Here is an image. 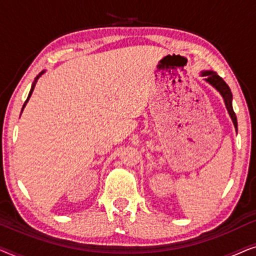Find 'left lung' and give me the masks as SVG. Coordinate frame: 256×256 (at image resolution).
<instances>
[{
  "instance_id": "8db88e82",
  "label": "left lung",
  "mask_w": 256,
  "mask_h": 256,
  "mask_svg": "<svg viewBox=\"0 0 256 256\" xmlns=\"http://www.w3.org/2000/svg\"><path fill=\"white\" fill-rule=\"evenodd\" d=\"M200 76H204L205 82L210 84L213 88H216V90H218V92L220 93V96H222L224 102H225V106H226V110H227V112H228L230 118H232L234 128H236V130H238L236 115V113H234L233 106H232L233 96H232V92H230L228 85L224 82L222 78H220V76L216 74L214 71H211V70H208V71H202Z\"/></svg>"
}]
</instances>
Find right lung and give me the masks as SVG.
<instances>
[{"mask_svg": "<svg viewBox=\"0 0 256 256\" xmlns=\"http://www.w3.org/2000/svg\"><path fill=\"white\" fill-rule=\"evenodd\" d=\"M44 73H45V70H44V71H42V72L40 73V74H38V76H36V78H34V82H32V85H31V90H30V92H29V96H28V99H26V102H24V104H23V107H22V110H20V114H22V112H23V110H24V107L26 106V104H28V101H29V99H30L31 94H32V92H34V86H36V82H37V80L40 79V76H42V74H44Z\"/></svg>", "mask_w": 256, "mask_h": 256, "instance_id": "1", "label": "right lung"}]
</instances>
